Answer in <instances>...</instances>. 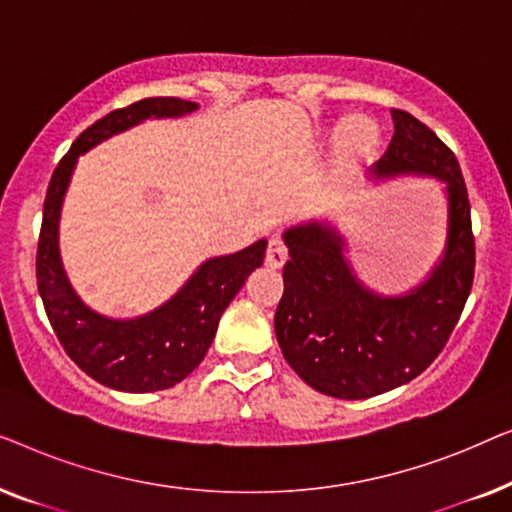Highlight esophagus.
Returning a JSON list of instances; mask_svg holds the SVG:
<instances>
[{"instance_id": "esophagus-1", "label": "esophagus", "mask_w": 512, "mask_h": 512, "mask_svg": "<svg viewBox=\"0 0 512 512\" xmlns=\"http://www.w3.org/2000/svg\"><path fill=\"white\" fill-rule=\"evenodd\" d=\"M286 258H289V251H286V244L279 235H275L268 244V251H265V263L270 265V268H282L286 263Z\"/></svg>"}]
</instances>
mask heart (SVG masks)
Returning <instances> with one entry per match:
<instances>
[{"label":"heart","mask_w":512,"mask_h":512,"mask_svg":"<svg viewBox=\"0 0 512 512\" xmlns=\"http://www.w3.org/2000/svg\"><path fill=\"white\" fill-rule=\"evenodd\" d=\"M377 144V125L368 116H349L340 125V146L345 153H363Z\"/></svg>","instance_id":"b5f03b06"}]
</instances>
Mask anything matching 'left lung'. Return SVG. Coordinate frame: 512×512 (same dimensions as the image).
I'll return each instance as SVG.
<instances>
[{"label":"left lung","instance_id":"left-lung-1","mask_svg":"<svg viewBox=\"0 0 512 512\" xmlns=\"http://www.w3.org/2000/svg\"><path fill=\"white\" fill-rule=\"evenodd\" d=\"M394 137L368 179L431 177L443 184L447 237L424 282L398 296L366 286L331 221L284 230L291 261L275 333L284 359L312 389L359 401L415 380L457 326L473 286L471 205L454 153L408 111L391 109Z\"/></svg>","mask_w":512,"mask_h":512}]
</instances>
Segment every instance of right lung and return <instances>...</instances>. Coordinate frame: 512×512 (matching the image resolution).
I'll use <instances>...</instances> for the list:
<instances>
[{"label":"right lung","mask_w":512,"mask_h":512,"mask_svg":"<svg viewBox=\"0 0 512 512\" xmlns=\"http://www.w3.org/2000/svg\"><path fill=\"white\" fill-rule=\"evenodd\" d=\"M195 109L198 102L179 97H146L111 111L81 132L48 184L37 249L39 296L69 359L109 389L146 394L191 375L212 345L223 310L265 258L268 240L207 258L170 300L132 319L95 312L69 282L60 256V212L79 156L146 118H181Z\"/></svg>","instance_id":"1"}]
</instances>
